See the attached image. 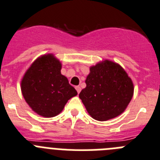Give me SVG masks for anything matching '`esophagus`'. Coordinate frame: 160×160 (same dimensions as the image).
<instances>
[{"label": "esophagus", "mask_w": 160, "mask_h": 160, "mask_svg": "<svg viewBox=\"0 0 160 160\" xmlns=\"http://www.w3.org/2000/svg\"><path fill=\"white\" fill-rule=\"evenodd\" d=\"M76 90H77V93H80V91H81V88L80 87V86H76Z\"/></svg>", "instance_id": "34e87169"}]
</instances>
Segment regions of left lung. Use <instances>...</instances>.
I'll list each match as a JSON object with an SVG mask.
<instances>
[{
    "label": "left lung",
    "instance_id": "8db88e82",
    "mask_svg": "<svg viewBox=\"0 0 160 160\" xmlns=\"http://www.w3.org/2000/svg\"><path fill=\"white\" fill-rule=\"evenodd\" d=\"M86 88L79 97L97 121H107L121 114L133 95V84L119 65L105 61L90 68Z\"/></svg>",
    "mask_w": 160,
    "mask_h": 160
}]
</instances>
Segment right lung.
<instances>
[{"label": "right lung", "instance_id": "right-lung-1", "mask_svg": "<svg viewBox=\"0 0 160 160\" xmlns=\"http://www.w3.org/2000/svg\"><path fill=\"white\" fill-rule=\"evenodd\" d=\"M62 65L52 54L43 55L31 65L21 82L25 100L39 115L52 118L63 110L69 98L77 95L65 76Z\"/></svg>", "mask_w": 160, "mask_h": 160}]
</instances>
